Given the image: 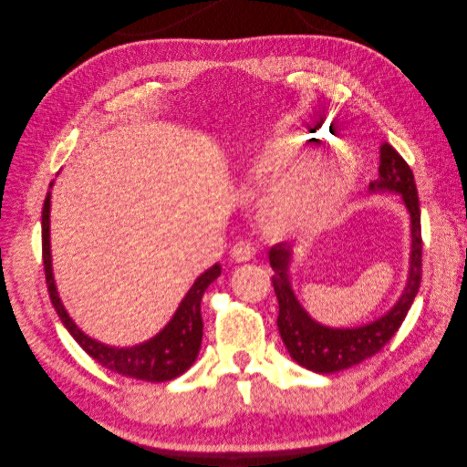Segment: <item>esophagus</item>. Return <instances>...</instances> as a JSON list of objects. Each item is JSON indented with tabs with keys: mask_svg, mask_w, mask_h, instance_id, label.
I'll use <instances>...</instances> for the list:
<instances>
[{
	"mask_svg": "<svg viewBox=\"0 0 467 467\" xmlns=\"http://www.w3.org/2000/svg\"><path fill=\"white\" fill-rule=\"evenodd\" d=\"M256 251L258 249H256L254 243H251V241H239V243H235L234 249H232V258L235 262H249V260L254 258Z\"/></svg>",
	"mask_w": 467,
	"mask_h": 467,
	"instance_id": "obj_1",
	"label": "esophagus"
}]
</instances>
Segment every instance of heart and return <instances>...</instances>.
Returning a JSON list of instances; mask_svg holds the SVG:
<instances>
[{"label": "heart", "instance_id": "obj_1", "mask_svg": "<svg viewBox=\"0 0 467 467\" xmlns=\"http://www.w3.org/2000/svg\"><path fill=\"white\" fill-rule=\"evenodd\" d=\"M317 142L314 132L304 130L274 137L256 155L254 172L270 181L277 179L302 161ZM355 182L358 161L349 151H323L287 172L264 197L260 205L264 224L279 235L321 232L338 216Z\"/></svg>", "mask_w": 467, "mask_h": 467}]
</instances>
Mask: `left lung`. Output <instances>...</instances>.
<instances>
[{"label": "left lung", "mask_w": 467, "mask_h": 467, "mask_svg": "<svg viewBox=\"0 0 467 467\" xmlns=\"http://www.w3.org/2000/svg\"><path fill=\"white\" fill-rule=\"evenodd\" d=\"M370 193H397L410 218V258L409 275L401 296L388 312L359 327H327L309 316L296 298L291 285V262L295 249L288 243H277L268 253L274 270V291L279 302L277 327L291 358L304 368L319 374H332L379 353L405 321L421 279V230L420 203L414 174L407 161L388 142L380 146L379 179L368 184Z\"/></svg>", "instance_id": "obj_1"}]
</instances>
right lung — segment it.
<instances>
[{"instance_id": "add662e5", "label": "right lung", "mask_w": 467, "mask_h": 467, "mask_svg": "<svg viewBox=\"0 0 467 467\" xmlns=\"http://www.w3.org/2000/svg\"><path fill=\"white\" fill-rule=\"evenodd\" d=\"M55 182L49 184L53 188ZM51 192L46 195L41 213V247H43V268H46V279L49 296L55 306L62 325L68 328L74 340L100 363L104 368L118 372L129 379H137L144 382H167L184 374L197 359L202 349L203 338V319H202V298L207 286L218 279L222 268L214 264L213 268L199 275L190 291L176 307L171 321L146 342L135 346H108L91 337L74 323V319L66 312V307L58 296L57 283L53 275V260H51Z\"/></svg>"}]
</instances>
